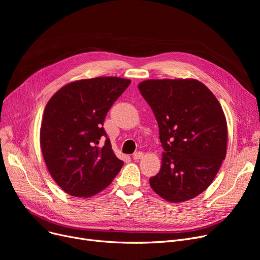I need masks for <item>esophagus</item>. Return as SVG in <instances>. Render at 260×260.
I'll list each match as a JSON object with an SVG mask.
<instances>
[{
    "mask_svg": "<svg viewBox=\"0 0 260 260\" xmlns=\"http://www.w3.org/2000/svg\"><path fill=\"white\" fill-rule=\"evenodd\" d=\"M133 158H134V160H139V159H142V158H143V153H142V152H137V153H135V154L133 155Z\"/></svg>",
    "mask_w": 260,
    "mask_h": 260,
    "instance_id": "obj_1",
    "label": "esophagus"
}]
</instances>
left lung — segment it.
Masks as SVG:
<instances>
[{
  "label": "left lung",
  "instance_id": "8db88e82",
  "mask_svg": "<svg viewBox=\"0 0 260 260\" xmlns=\"http://www.w3.org/2000/svg\"><path fill=\"white\" fill-rule=\"evenodd\" d=\"M138 88L153 109L165 149L161 169L149 184L171 202L198 196L225 158L228 128L221 105L197 80H146Z\"/></svg>",
  "mask_w": 260,
  "mask_h": 260
}]
</instances>
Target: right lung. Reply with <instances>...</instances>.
Segmentation results:
<instances>
[{"mask_svg":"<svg viewBox=\"0 0 260 260\" xmlns=\"http://www.w3.org/2000/svg\"><path fill=\"white\" fill-rule=\"evenodd\" d=\"M129 84V80L117 77L80 80L63 86L48 101L41 149L53 180L67 194L84 198L98 194L120 172L123 161L115 156L103 123Z\"/></svg>","mask_w":260,"mask_h":260,"instance_id":"obj_1","label":"right lung"}]
</instances>
